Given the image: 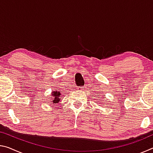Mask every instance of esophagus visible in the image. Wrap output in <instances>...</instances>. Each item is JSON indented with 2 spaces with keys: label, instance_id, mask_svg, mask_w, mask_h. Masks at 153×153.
<instances>
[{
  "label": "esophagus",
  "instance_id": "obj_1",
  "mask_svg": "<svg viewBox=\"0 0 153 153\" xmlns=\"http://www.w3.org/2000/svg\"><path fill=\"white\" fill-rule=\"evenodd\" d=\"M84 88V87H78L77 88V90H78V91H82L83 90V89Z\"/></svg>",
  "mask_w": 153,
  "mask_h": 153
}]
</instances>
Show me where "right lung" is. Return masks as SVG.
Masks as SVG:
<instances>
[{
    "label": "right lung",
    "instance_id": "right-lung-1",
    "mask_svg": "<svg viewBox=\"0 0 153 153\" xmlns=\"http://www.w3.org/2000/svg\"><path fill=\"white\" fill-rule=\"evenodd\" d=\"M61 92L57 90H55V91H53L51 94V96L53 97V100H52L53 101V104L55 105L56 103H58L59 100H60V97H61Z\"/></svg>",
    "mask_w": 153,
    "mask_h": 153
}]
</instances>
